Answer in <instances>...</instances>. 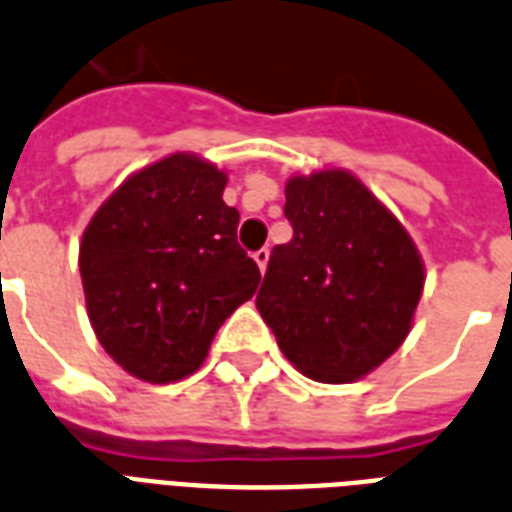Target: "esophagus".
<instances>
[{
  "instance_id": "obj_1",
  "label": "esophagus",
  "mask_w": 512,
  "mask_h": 512,
  "mask_svg": "<svg viewBox=\"0 0 512 512\" xmlns=\"http://www.w3.org/2000/svg\"><path fill=\"white\" fill-rule=\"evenodd\" d=\"M255 263H257V268H260V271H265V265H268V257H271V252H268V249H257L255 255Z\"/></svg>"
}]
</instances>
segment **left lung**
I'll list each match as a JSON object with an SVG mask.
<instances>
[{
	"label": "left lung",
	"instance_id": "obj_1",
	"mask_svg": "<svg viewBox=\"0 0 512 512\" xmlns=\"http://www.w3.org/2000/svg\"><path fill=\"white\" fill-rule=\"evenodd\" d=\"M284 195L292 239L273 247L257 311L303 376L360 381L411 333L424 260L403 222L351 171L292 174Z\"/></svg>",
	"mask_w": 512,
	"mask_h": 512
}]
</instances>
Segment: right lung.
<instances>
[{
    "mask_svg": "<svg viewBox=\"0 0 512 512\" xmlns=\"http://www.w3.org/2000/svg\"><path fill=\"white\" fill-rule=\"evenodd\" d=\"M228 171L171 152L128 174L80 239L85 308L99 343L147 384L201 368L225 319L255 295L260 268L222 201Z\"/></svg>",
    "mask_w": 512,
    "mask_h": 512,
    "instance_id": "add662e5",
    "label": "right lung"
}]
</instances>
